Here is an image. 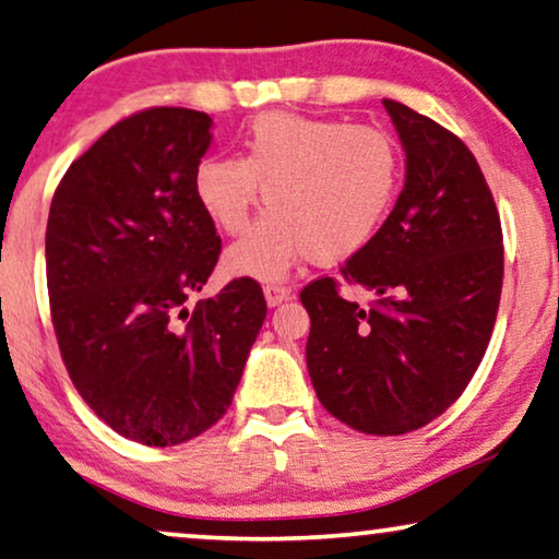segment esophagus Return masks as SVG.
<instances>
[{"label":"esophagus","instance_id":"1","mask_svg":"<svg viewBox=\"0 0 559 559\" xmlns=\"http://www.w3.org/2000/svg\"><path fill=\"white\" fill-rule=\"evenodd\" d=\"M263 294H265V301H269V306H278L294 296L290 294V288L283 286V283H265Z\"/></svg>","mask_w":559,"mask_h":559}]
</instances>
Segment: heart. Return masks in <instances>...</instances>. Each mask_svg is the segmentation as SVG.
<instances>
[{
  "mask_svg": "<svg viewBox=\"0 0 559 559\" xmlns=\"http://www.w3.org/2000/svg\"><path fill=\"white\" fill-rule=\"evenodd\" d=\"M403 185V154L380 126L288 111L255 116L242 154H210L194 167L192 190L223 233L263 215L225 253L238 276L278 281L309 255L347 261L388 223Z\"/></svg>",
  "mask_w": 559,
  "mask_h": 559,
  "instance_id": "b5f03b06",
  "label": "heart"
}]
</instances>
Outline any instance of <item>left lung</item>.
<instances>
[{"label":"left lung","mask_w":559,"mask_h":559,"mask_svg":"<svg viewBox=\"0 0 559 559\" xmlns=\"http://www.w3.org/2000/svg\"><path fill=\"white\" fill-rule=\"evenodd\" d=\"M405 148V187L380 235L334 278L301 290L306 365L319 403L369 436H403L445 413L481 365L497 321L504 246L476 156L443 126L384 98Z\"/></svg>","instance_id":"obj_1"}]
</instances>
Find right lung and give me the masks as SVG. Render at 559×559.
<instances>
[{
	"mask_svg": "<svg viewBox=\"0 0 559 559\" xmlns=\"http://www.w3.org/2000/svg\"><path fill=\"white\" fill-rule=\"evenodd\" d=\"M210 126L169 106L119 121L70 164L47 217V294L70 380L144 445H179L223 418L269 309L253 278L187 306L223 248L192 190Z\"/></svg>",
	"mask_w": 559,
	"mask_h": 559,
	"instance_id": "obj_1",
	"label": "right lung"
}]
</instances>
